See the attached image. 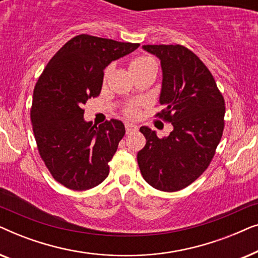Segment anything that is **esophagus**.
I'll return each instance as SVG.
<instances>
[{
  "instance_id": "1",
  "label": "esophagus",
  "mask_w": 258,
  "mask_h": 258,
  "mask_svg": "<svg viewBox=\"0 0 258 258\" xmlns=\"http://www.w3.org/2000/svg\"><path fill=\"white\" fill-rule=\"evenodd\" d=\"M125 130H126V133L130 134V133L137 132V130H139V126L135 125V124H133V123L126 122V123H125Z\"/></svg>"
}]
</instances>
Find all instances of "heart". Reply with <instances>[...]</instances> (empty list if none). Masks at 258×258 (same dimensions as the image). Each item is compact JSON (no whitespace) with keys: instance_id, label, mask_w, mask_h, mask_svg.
Returning <instances> with one entry per match:
<instances>
[{"instance_id":"heart-1","label":"heart","mask_w":258,"mask_h":258,"mask_svg":"<svg viewBox=\"0 0 258 258\" xmlns=\"http://www.w3.org/2000/svg\"><path fill=\"white\" fill-rule=\"evenodd\" d=\"M151 63H156L154 58L148 57V56H140V57L134 58L132 62H130V69L135 70L139 68H142V67H146L148 64H151ZM125 114L130 116V117H134L139 114V104L137 103H130L128 107L125 108Z\"/></svg>"}]
</instances>
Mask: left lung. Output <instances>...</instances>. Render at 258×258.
Returning <instances> with one entry per match:
<instances>
[{
    "label": "left lung",
    "instance_id": "obj_1",
    "mask_svg": "<svg viewBox=\"0 0 258 258\" xmlns=\"http://www.w3.org/2000/svg\"><path fill=\"white\" fill-rule=\"evenodd\" d=\"M161 59L163 80L156 116L174 130L160 139L141 126L147 143L137 153L143 178L161 191H178L209 167L224 129V98L207 66L179 44H146Z\"/></svg>",
    "mask_w": 258,
    "mask_h": 258
}]
</instances>
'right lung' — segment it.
Here are the masks:
<instances>
[{
    "label": "right lung",
    "instance_id": "add662e5",
    "mask_svg": "<svg viewBox=\"0 0 258 258\" xmlns=\"http://www.w3.org/2000/svg\"><path fill=\"white\" fill-rule=\"evenodd\" d=\"M139 47V43L77 35L52 56L38 77L31 125L45 167L66 188L88 190L107 178L108 163L125 128L118 119L98 126L86 122L83 104L100 95L105 67Z\"/></svg>",
    "mask_w": 258,
    "mask_h": 258
}]
</instances>
